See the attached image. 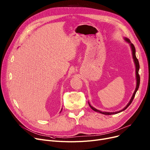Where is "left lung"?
Returning a JSON list of instances; mask_svg holds the SVG:
<instances>
[{"instance_id":"obj_1","label":"left lung","mask_w":150,"mask_h":150,"mask_svg":"<svg viewBox=\"0 0 150 150\" xmlns=\"http://www.w3.org/2000/svg\"><path fill=\"white\" fill-rule=\"evenodd\" d=\"M125 40L126 42H127L128 43H129V45H130L131 46V47H132V54H133V59H134V63H135V65H136V81H137V84H136V89H135V91L130 99V101H129V102L128 103V104L127 105V106L124 108L122 110H121L120 111H118V112H101V111H99L98 110L95 108L94 107H93L91 104H90L88 103V105L89 106L91 107V108L93 110L95 111V112H99L100 113H102V114H104V115H114V114H116V113H120L124 110H125L131 104V103H132L133 99L135 96V95H136V93L137 92V91L139 88V84H140V76H139V67H140V66H139V61L137 58H136V49H135V47L134 46V45L133 43H131L130 40L127 38H125Z\"/></svg>"}]
</instances>
